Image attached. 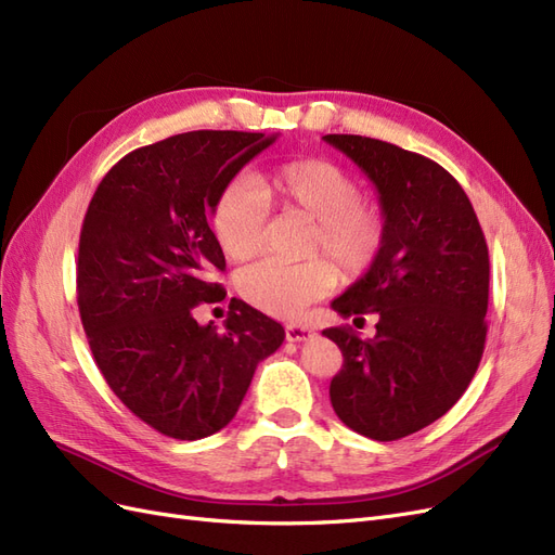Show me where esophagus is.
Instances as JSON below:
<instances>
[{"instance_id": "esophagus-1", "label": "esophagus", "mask_w": 555, "mask_h": 555, "mask_svg": "<svg viewBox=\"0 0 555 555\" xmlns=\"http://www.w3.org/2000/svg\"><path fill=\"white\" fill-rule=\"evenodd\" d=\"M284 333H287V340H292V343L312 338V328L308 324H300V322H289L287 326H284Z\"/></svg>"}]
</instances>
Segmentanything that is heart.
Returning a JSON list of instances; mask_svg holds the SVG:
<instances>
[{"label": "heart", "instance_id": "b5f03b06", "mask_svg": "<svg viewBox=\"0 0 555 555\" xmlns=\"http://www.w3.org/2000/svg\"><path fill=\"white\" fill-rule=\"evenodd\" d=\"M266 210L310 222L304 243V255L310 259L300 263L266 259L245 268L238 278L247 304L275 317L304 312L335 287L338 275L345 282L365 275L386 241L382 208L365 201L361 184L326 159L282 162L220 192L210 222L229 259L245 261L259 255Z\"/></svg>", "mask_w": 555, "mask_h": 555}]
</instances>
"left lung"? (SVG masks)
Instances as JSON below:
<instances>
[{
  "instance_id": "obj_1",
  "label": "left lung",
  "mask_w": 555,
  "mask_h": 555,
  "mask_svg": "<svg viewBox=\"0 0 555 555\" xmlns=\"http://www.w3.org/2000/svg\"><path fill=\"white\" fill-rule=\"evenodd\" d=\"M324 141L373 180L386 217L377 261L331 304L343 317H377L375 338L324 331L343 351L331 405L351 430L391 442L447 414L473 382L489 331V247L467 194L438 162L354 133Z\"/></svg>"
}]
</instances>
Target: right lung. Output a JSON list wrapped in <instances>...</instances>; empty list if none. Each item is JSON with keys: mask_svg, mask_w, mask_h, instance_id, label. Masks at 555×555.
Segmentation results:
<instances>
[{"mask_svg": "<svg viewBox=\"0 0 555 555\" xmlns=\"http://www.w3.org/2000/svg\"><path fill=\"white\" fill-rule=\"evenodd\" d=\"M278 137L188 131L133 150L99 182L80 229V322L111 391L150 428L201 440L236 416L261 359L284 328L231 298L227 328L196 324L194 308L227 296L208 227L215 198Z\"/></svg>", "mask_w": 555, "mask_h": 555, "instance_id": "right-lung-1", "label": "right lung"}]
</instances>
